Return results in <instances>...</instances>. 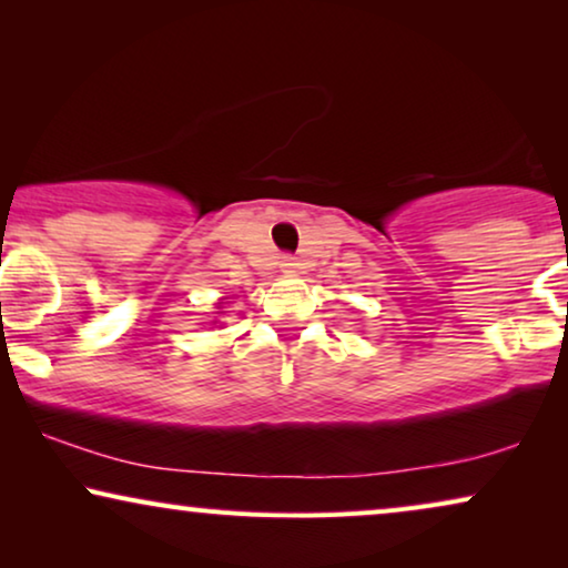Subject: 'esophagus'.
Instances as JSON below:
<instances>
[{
	"instance_id": "1",
	"label": "esophagus",
	"mask_w": 568,
	"mask_h": 568,
	"mask_svg": "<svg viewBox=\"0 0 568 568\" xmlns=\"http://www.w3.org/2000/svg\"><path fill=\"white\" fill-rule=\"evenodd\" d=\"M278 266H282V271H286V274H294V271H297V258H294V255H282V261H278Z\"/></svg>"
}]
</instances>
